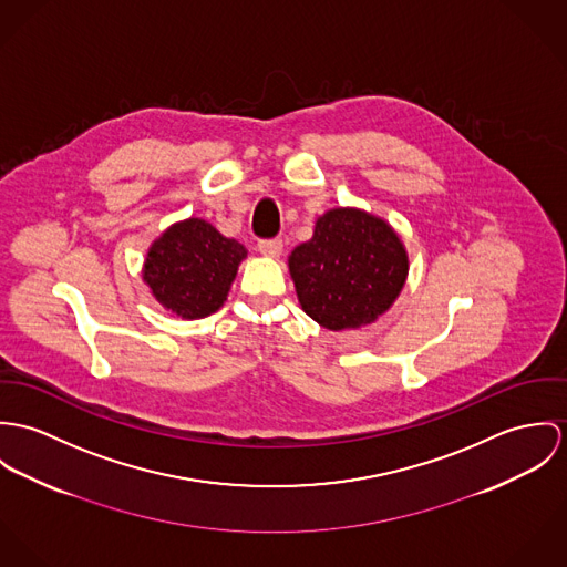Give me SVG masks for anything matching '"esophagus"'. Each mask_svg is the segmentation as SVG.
<instances>
[{
	"label": "esophagus",
	"instance_id": "obj_1",
	"mask_svg": "<svg viewBox=\"0 0 567 567\" xmlns=\"http://www.w3.org/2000/svg\"><path fill=\"white\" fill-rule=\"evenodd\" d=\"M258 252L269 258H278L282 254V241L280 239H262L258 241Z\"/></svg>",
	"mask_w": 567,
	"mask_h": 567
}]
</instances>
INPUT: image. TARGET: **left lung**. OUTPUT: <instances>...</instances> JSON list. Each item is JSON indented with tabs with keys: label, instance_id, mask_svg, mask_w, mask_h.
<instances>
[{
	"label": "left lung",
	"instance_id": "obj_1",
	"mask_svg": "<svg viewBox=\"0 0 567 567\" xmlns=\"http://www.w3.org/2000/svg\"><path fill=\"white\" fill-rule=\"evenodd\" d=\"M302 311L328 330L377 321L400 296L409 256L395 230L359 208L317 217L313 239L289 256Z\"/></svg>",
	"mask_w": 567,
	"mask_h": 567
}]
</instances>
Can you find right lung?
Masks as SVG:
<instances>
[{"label":"right lung","mask_w":567,"mask_h":567,"mask_svg":"<svg viewBox=\"0 0 567 567\" xmlns=\"http://www.w3.org/2000/svg\"><path fill=\"white\" fill-rule=\"evenodd\" d=\"M248 250L215 226L189 217L169 226L147 250L143 280L152 296L183 319L215 313L228 298Z\"/></svg>","instance_id":"obj_1"}]
</instances>
